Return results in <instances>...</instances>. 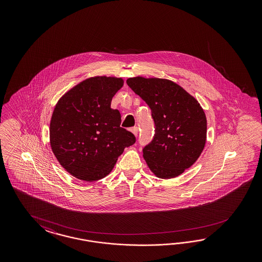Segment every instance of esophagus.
I'll use <instances>...</instances> for the list:
<instances>
[{
    "mask_svg": "<svg viewBox=\"0 0 262 262\" xmlns=\"http://www.w3.org/2000/svg\"><path fill=\"white\" fill-rule=\"evenodd\" d=\"M130 130H132V133H133V134H134V135H135V136H137V135H138V127H132V129H130Z\"/></svg>",
    "mask_w": 262,
    "mask_h": 262,
    "instance_id": "1",
    "label": "esophagus"
}]
</instances>
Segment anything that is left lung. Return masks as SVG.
Here are the masks:
<instances>
[{"label": "left lung", "instance_id": "left-lung-1", "mask_svg": "<svg viewBox=\"0 0 262 262\" xmlns=\"http://www.w3.org/2000/svg\"><path fill=\"white\" fill-rule=\"evenodd\" d=\"M127 84L151 108L155 135L142 150L148 166L161 179L183 174L206 145V118L200 103L168 79L136 77Z\"/></svg>", "mask_w": 262, "mask_h": 262}]
</instances>
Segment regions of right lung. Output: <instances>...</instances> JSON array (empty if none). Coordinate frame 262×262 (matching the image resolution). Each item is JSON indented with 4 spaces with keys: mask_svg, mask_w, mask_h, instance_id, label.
<instances>
[{
    "mask_svg": "<svg viewBox=\"0 0 262 262\" xmlns=\"http://www.w3.org/2000/svg\"><path fill=\"white\" fill-rule=\"evenodd\" d=\"M123 86L119 78L96 77L72 88L56 103L50 124L53 152L64 169L85 182L110 174L135 135L120 127L111 100Z\"/></svg>",
    "mask_w": 262,
    "mask_h": 262,
    "instance_id": "add662e5",
    "label": "right lung"
}]
</instances>
